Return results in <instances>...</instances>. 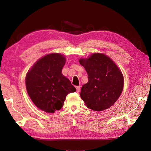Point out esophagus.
Returning <instances> with one entry per match:
<instances>
[{
	"instance_id": "esophagus-1",
	"label": "esophagus",
	"mask_w": 151,
	"mask_h": 151,
	"mask_svg": "<svg viewBox=\"0 0 151 151\" xmlns=\"http://www.w3.org/2000/svg\"><path fill=\"white\" fill-rule=\"evenodd\" d=\"M76 92H79L80 90V86H76Z\"/></svg>"
}]
</instances>
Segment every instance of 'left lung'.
<instances>
[{"instance_id":"left-lung-1","label":"left lung","mask_w":151,"mask_h":151,"mask_svg":"<svg viewBox=\"0 0 151 151\" xmlns=\"http://www.w3.org/2000/svg\"><path fill=\"white\" fill-rule=\"evenodd\" d=\"M88 74V81L81 88L80 97L88 108L104 111L118 99L123 89L121 70L107 55L93 53L89 58L79 59Z\"/></svg>"}]
</instances>
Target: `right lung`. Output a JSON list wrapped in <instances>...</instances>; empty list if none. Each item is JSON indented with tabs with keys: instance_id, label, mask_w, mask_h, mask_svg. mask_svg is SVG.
Returning a JSON list of instances; mask_svg holds the SVG:
<instances>
[{
	"instance_id": "1",
	"label": "right lung",
	"mask_w": 151,
	"mask_h": 151,
	"mask_svg": "<svg viewBox=\"0 0 151 151\" xmlns=\"http://www.w3.org/2000/svg\"><path fill=\"white\" fill-rule=\"evenodd\" d=\"M66 58L59 53L44 55L33 64L26 76V88L38 109L54 113L61 109L69 93L76 92L71 81L62 74Z\"/></svg>"
}]
</instances>
